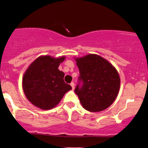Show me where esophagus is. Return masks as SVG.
Listing matches in <instances>:
<instances>
[{
    "mask_svg": "<svg viewBox=\"0 0 148 148\" xmlns=\"http://www.w3.org/2000/svg\"><path fill=\"white\" fill-rule=\"evenodd\" d=\"M70 85H71V86L73 90L74 88H75V84H74V82H71V84H70Z\"/></svg>",
    "mask_w": 148,
    "mask_h": 148,
    "instance_id": "1",
    "label": "esophagus"
}]
</instances>
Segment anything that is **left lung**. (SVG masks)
Instances as JSON below:
<instances>
[{"instance_id": "8db88e82", "label": "left lung", "mask_w": 148, "mask_h": 148, "mask_svg": "<svg viewBox=\"0 0 148 148\" xmlns=\"http://www.w3.org/2000/svg\"><path fill=\"white\" fill-rule=\"evenodd\" d=\"M75 60L79 76L75 92L82 106L93 112L108 108L120 88V77L116 69L96 54H88Z\"/></svg>"}]
</instances>
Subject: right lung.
I'll return each mask as SVG.
<instances>
[{"instance_id": "obj_1", "label": "right lung", "mask_w": 148, "mask_h": 148, "mask_svg": "<svg viewBox=\"0 0 148 148\" xmlns=\"http://www.w3.org/2000/svg\"><path fill=\"white\" fill-rule=\"evenodd\" d=\"M64 56L58 58L40 56L31 64L23 77V90L32 104L43 110L57 105L68 91L72 89L64 81V73L58 70Z\"/></svg>"}]
</instances>
